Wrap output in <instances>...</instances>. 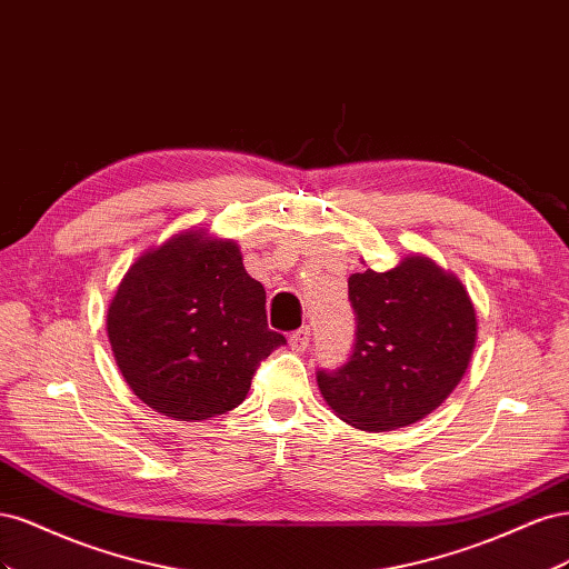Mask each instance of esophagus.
Segmentation results:
<instances>
[{"label": "esophagus", "instance_id": "34e87169", "mask_svg": "<svg viewBox=\"0 0 569 569\" xmlns=\"http://www.w3.org/2000/svg\"><path fill=\"white\" fill-rule=\"evenodd\" d=\"M308 341H311V330L308 327H301L295 335H289V347L297 353H303L308 349Z\"/></svg>", "mask_w": 569, "mask_h": 569}]
</instances>
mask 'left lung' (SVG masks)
I'll return each instance as SVG.
<instances>
[{
  "instance_id": "1",
  "label": "left lung",
  "mask_w": 569,
  "mask_h": 569,
  "mask_svg": "<svg viewBox=\"0 0 569 569\" xmlns=\"http://www.w3.org/2000/svg\"><path fill=\"white\" fill-rule=\"evenodd\" d=\"M356 343L349 363L318 372L335 416L363 432H391L437 410L460 385L477 343V311L453 272L425 253L349 278Z\"/></svg>"
}]
</instances>
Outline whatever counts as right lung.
I'll return each instance as SVG.
<instances>
[{"label":"right lung","instance_id":"obj_1","mask_svg":"<svg viewBox=\"0 0 569 569\" xmlns=\"http://www.w3.org/2000/svg\"><path fill=\"white\" fill-rule=\"evenodd\" d=\"M107 332L137 399L182 422L237 408L256 366L284 343L268 330L266 289L237 242L203 228L134 258L109 301Z\"/></svg>","mask_w":569,"mask_h":569}]
</instances>
